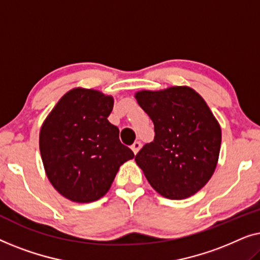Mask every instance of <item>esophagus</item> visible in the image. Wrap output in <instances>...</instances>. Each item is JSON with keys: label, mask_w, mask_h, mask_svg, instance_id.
<instances>
[{"label": "esophagus", "mask_w": 260, "mask_h": 260, "mask_svg": "<svg viewBox=\"0 0 260 260\" xmlns=\"http://www.w3.org/2000/svg\"><path fill=\"white\" fill-rule=\"evenodd\" d=\"M141 148H142V143H141L140 141H136L133 145H131V150L134 151V154H135V155H136L137 152L140 151V149H141Z\"/></svg>", "instance_id": "obj_1"}]
</instances>
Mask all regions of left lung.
Returning a JSON list of instances; mask_svg holds the SVG:
<instances>
[{
  "label": "left lung",
  "mask_w": 260,
  "mask_h": 260,
  "mask_svg": "<svg viewBox=\"0 0 260 260\" xmlns=\"http://www.w3.org/2000/svg\"><path fill=\"white\" fill-rule=\"evenodd\" d=\"M135 98L155 126L154 141L135 157L150 186L172 200L198 193L214 174L221 145L207 103L189 86L142 90Z\"/></svg>",
  "instance_id": "left-lung-1"
}]
</instances>
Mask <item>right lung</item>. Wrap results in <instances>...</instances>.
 I'll return each instance as SVG.
<instances>
[{
  "mask_svg": "<svg viewBox=\"0 0 260 260\" xmlns=\"http://www.w3.org/2000/svg\"><path fill=\"white\" fill-rule=\"evenodd\" d=\"M113 97L74 87L42 123L39 147L45 173L59 194L86 204L104 197L119 167L135 157L120 143L118 127L108 120Z\"/></svg>",
  "mask_w": 260,
  "mask_h": 260,
  "instance_id": "right-lung-1",
  "label": "right lung"
}]
</instances>
